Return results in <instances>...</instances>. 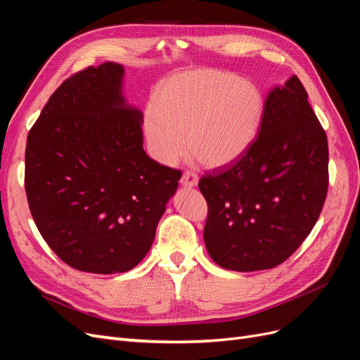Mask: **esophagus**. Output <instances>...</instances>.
Here are the masks:
<instances>
[{
  "mask_svg": "<svg viewBox=\"0 0 360 360\" xmlns=\"http://www.w3.org/2000/svg\"><path fill=\"white\" fill-rule=\"evenodd\" d=\"M180 181H181L183 186H186V188L197 186V184H198V174H195L193 171H186L183 174V177H181Z\"/></svg>",
  "mask_w": 360,
  "mask_h": 360,
  "instance_id": "esophagus-1",
  "label": "esophagus"
}]
</instances>
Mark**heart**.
<instances>
[{"label": "heart", "mask_w": 360, "mask_h": 360, "mask_svg": "<svg viewBox=\"0 0 360 360\" xmlns=\"http://www.w3.org/2000/svg\"><path fill=\"white\" fill-rule=\"evenodd\" d=\"M264 114V97L237 75L201 69L172 76L146 112L153 156L174 165L191 151L209 168L240 159L254 144ZM188 140L186 141V138Z\"/></svg>", "instance_id": "heart-1"}]
</instances>
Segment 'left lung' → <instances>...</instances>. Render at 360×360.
<instances>
[{"label":"left lung","mask_w":360,"mask_h":360,"mask_svg":"<svg viewBox=\"0 0 360 360\" xmlns=\"http://www.w3.org/2000/svg\"><path fill=\"white\" fill-rule=\"evenodd\" d=\"M329 186L328 136L297 76L266 99L258 136L234 163L200 179L204 243L216 264L274 269L317 222Z\"/></svg>","instance_id":"obj_1"}]
</instances>
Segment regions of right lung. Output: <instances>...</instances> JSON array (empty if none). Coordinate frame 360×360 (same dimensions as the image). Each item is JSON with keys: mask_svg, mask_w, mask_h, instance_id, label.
Masks as SVG:
<instances>
[{"mask_svg": "<svg viewBox=\"0 0 360 360\" xmlns=\"http://www.w3.org/2000/svg\"><path fill=\"white\" fill-rule=\"evenodd\" d=\"M124 69L72 75L30 129L25 192L41 237L70 267L123 274L141 263L180 169L143 148V112L122 96Z\"/></svg>", "mask_w": 360, "mask_h": 360, "instance_id": "1", "label": "right lung"}]
</instances>
